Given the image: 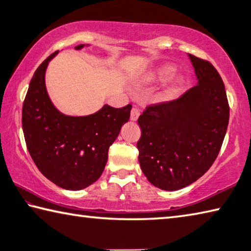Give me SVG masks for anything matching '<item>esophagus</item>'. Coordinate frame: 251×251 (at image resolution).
<instances>
[{"label": "esophagus", "instance_id": "34e87169", "mask_svg": "<svg viewBox=\"0 0 251 251\" xmlns=\"http://www.w3.org/2000/svg\"><path fill=\"white\" fill-rule=\"evenodd\" d=\"M139 115H141V112H139V109L137 107H133L130 110V121H137Z\"/></svg>", "mask_w": 251, "mask_h": 251}]
</instances>
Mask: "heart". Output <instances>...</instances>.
Instances as JSON below:
<instances>
[{"label": "heart", "instance_id": "1", "mask_svg": "<svg viewBox=\"0 0 251 251\" xmlns=\"http://www.w3.org/2000/svg\"><path fill=\"white\" fill-rule=\"evenodd\" d=\"M175 73V67L172 65H164L160 66L158 69L155 70L154 72L148 75V80H151V82H159V80H165L168 77ZM180 86V80L179 79H175L173 80L169 85L168 88L166 90V95L167 96H172L175 94V93L178 91V88Z\"/></svg>", "mask_w": 251, "mask_h": 251}]
</instances>
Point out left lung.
Wrapping results in <instances>:
<instances>
[{
	"instance_id": "1",
	"label": "left lung",
	"mask_w": 251,
	"mask_h": 251,
	"mask_svg": "<svg viewBox=\"0 0 251 251\" xmlns=\"http://www.w3.org/2000/svg\"><path fill=\"white\" fill-rule=\"evenodd\" d=\"M198 84L178 99L147 106L138 117L144 175L164 190L193 184L214 164L229 122L225 85L210 62L188 54Z\"/></svg>"
}]
</instances>
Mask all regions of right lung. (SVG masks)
I'll use <instances>...</instances> for the list:
<instances>
[{"label":"right lung","instance_id":"right-lung-1","mask_svg":"<svg viewBox=\"0 0 251 251\" xmlns=\"http://www.w3.org/2000/svg\"><path fill=\"white\" fill-rule=\"evenodd\" d=\"M83 44L76 46L80 50ZM58 50L37 67L25 96L22 126L27 151L36 167L55 185L86 188L103 173L108 148L128 122L131 105H109L88 116H67L55 108L45 86V71Z\"/></svg>","mask_w":251,"mask_h":251}]
</instances>
